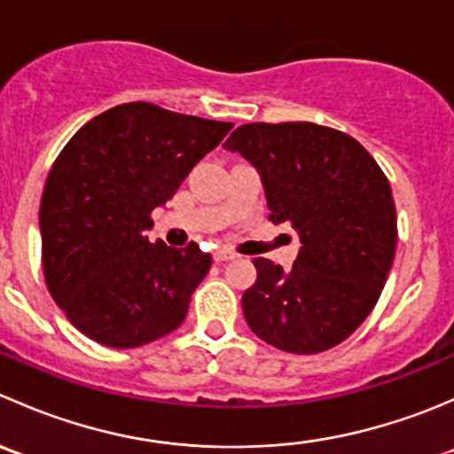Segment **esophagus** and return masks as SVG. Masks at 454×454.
<instances>
[{
	"mask_svg": "<svg viewBox=\"0 0 454 454\" xmlns=\"http://www.w3.org/2000/svg\"><path fill=\"white\" fill-rule=\"evenodd\" d=\"M215 261H217V263H226V261H232L235 259V253H232V250H228V248H219V250H215Z\"/></svg>",
	"mask_w": 454,
	"mask_h": 454,
	"instance_id": "obj_1",
	"label": "esophagus"
}]
</instances>
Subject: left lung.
I'll return each mask as SVG.
<instances>
[{
    "instance_id": "8db88e82",
    "label": "left lung",
    "mask_w": 454,
    "mask_h": 454,
    "mask_svg": "<svg viewBox=\"0 0 454 454\" xmlns=\"http://www.w3.org/2000/svg\"><path fill=\"white\" fill-rule=\"evenodd\" d=\"M259 171L270 222L301 237L294 265L256 256L241 296L246 323L290 354H320L349 338L378 303L397 244L391 184L371 153L314 122H250L226 140Z\"/></svg>"
}]
</instances>
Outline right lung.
<instances>
[{"mask_svg": "<svg viewBox=\"0 0 454 454\" xmlns=\"http://www.w3.org/2000/svg\"><path fill=\"white\" fill-rule=\"evenodd\" d=\"M232 122L125 103L81 127L54 160L39 210L50 294L91 340L131 349L176 332L210 254L151 244V213Z\"/></svg>", "mask_w": 454, "mask_h": 454, "instance_id": "obj_1", "label": "right lung"}]
</instances>
